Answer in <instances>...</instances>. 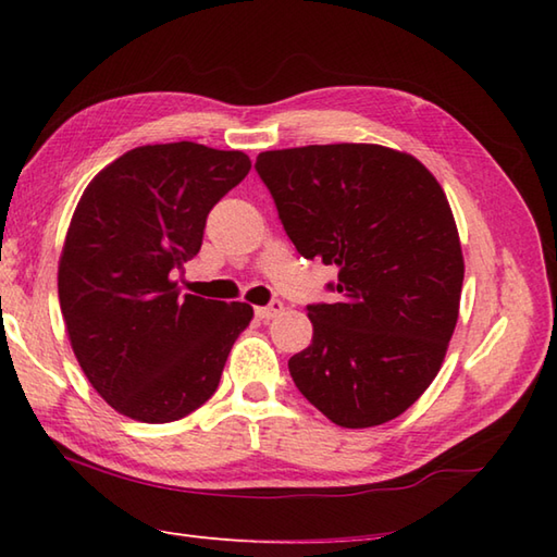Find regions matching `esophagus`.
<instances>
[{
    "label": "esophagus",
    "instance_id": "34e87169",
    "mask_svg": "<svg viewBox=\"0 0 557 557\" xmlns=\"http://www.w3.org/2000/svg\"><path fill=\"white\" fill-rule=\"evenodd\" d=\"M255 312H257V317H259V320H264V322H269V320H274V317H278V314L283 312V302H281V300H274V302H269V305H264V308H257Z\"/></svg>",
    "mask_w": 557,
    "mask_h": 557
}]
</instances>
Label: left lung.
Returning a JSON list of instances; mask_svg holds the SVG:
<instances>
[{"instance_id": "1", "label": "left lung", "mask_w": 557, "mask_h": 557, "mask_svg": "<svg viewBox=\"0 0 557 557\" xmlns=\"http://www.w3.org/2000/svg\"><path fill=\"white\" fill-rule=\"evenodd\" d=\"M257 173L305 259L338 269L310 305L295 387L342 428L401 416L430 387L459 320L463 255L449 201L411 153L380 144L264 151Z\"/></svg>"}]
</instances>
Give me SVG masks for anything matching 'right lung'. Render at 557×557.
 Masks as SVG:
<instances>
[{
    "label": "right lung",
    "mask_w": 557,
    "mask_h": 557,
    "mask_svg": "<svg viewBox=\"0 0 557 557\" xmlns=\"http://www.w3.org/2000/svg\"><path fill=\"white\" fill-rule=\"evenodd\" d=\"M249 168L243 151L195 141L136 146L76 203L57 271L64 326L88 382L132 421L173 423L211 399L252 320V305L183 295L170 278Z\"/></svg>",
    "instance_id": "add662e5"
}]
</instances>
